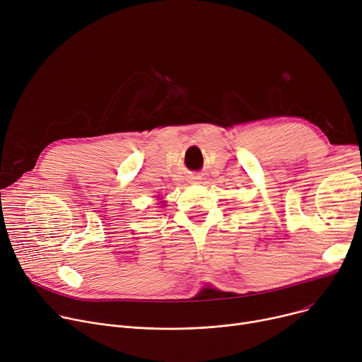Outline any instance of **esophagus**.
I'll list each match as a JSON object with an SVG mask.
<instances>
[{
	"instance_id": "34e87169",
	"label": "esophagus",
	"mask_w": 362,
	"mask_h": 362,
	"mask_svg": "<svg viewBox=\"0 0 362 362\" xmlns=\"http://www.w3.org/2000/svg\"><path fill=\"white\" fill-rule=\"evenodd\" d=\"M189 180H191V182H194V184H197V182H200L202 177L196 174V175H191V177H189Z\"/></svg>"
}]
</instances>
